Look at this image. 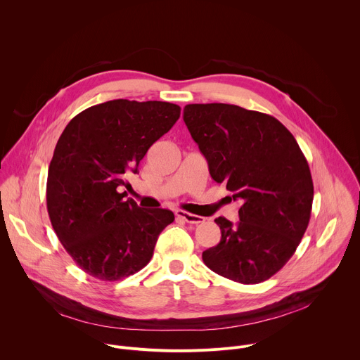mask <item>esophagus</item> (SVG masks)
Instances as JSON below:
<instances>
[{
  "label": "esophagus",
  "mask_w": 360,
  "mask_h": 360,
  "mask_svg": "<svg viewBox=\"0 0 360 360\" xmlns=\"http://www.w3.org/2000/svg\"><path fill=\"white\" fill-rule=\"evenodd\" d=\"M176 218L188 222V224H202L205 221V218L199 217V215H193V214H188L185 211H175Z\"/></svg>",
  "instance_id": "esophagus-1"
}]
</instances>
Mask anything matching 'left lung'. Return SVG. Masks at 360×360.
Instances as JSON below:
<instances>
[{
    "label": "left lung",
    "mask_w": 360,
    "mask_h": 360,
    "mask_svg": "<svg viewBox=\"0 0 360 360\" xmlns=\"http://www.w3.org/2000/svg\"><path fill=\"white\" fill-rule=\"evenodd\" d=\"M184 121L212 179L242 202L235 225L215 219L222 236L203 250L205 265L245 285L269 279L311 219L314 182L296 139L276 118L229 104H189Z\"/></svg>",
    "instance_id": "1"
}]
</instances>
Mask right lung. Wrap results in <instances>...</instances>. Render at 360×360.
<instances>
[{
	"mask_svg": "<svg viewBox=\"0 0 360 360\" xmlns=\"http://www.w3.org/2000/svg\"><path fill=\"white\" fill-rule=\"evenodd\" d=\"M179 115L169 102L114 99L79 112L61 134L48 168L46 210L88 275L111 282L141 271L174 222L171 211L141 210L120 188Z\"/></svg>",
	"mask_w": 360,
	"mask_h": 360,
	"instance_id": "add662e5",
	"label": "right lung"
}]
</instances>
